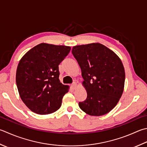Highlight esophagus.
<instances>
[{
  "label": "esophagus",
  "instance_id": "34e87169",
  "mask_svg": "<svg viewBox=\"0 0 147 147\" xmlns=\"http://www.w3.org/2000/svg\"><path fill=\"white\" fill-rule=\"evenodd\" d=\"M71 87L73 88V89H75V88L77 87V84H76V83H73V84L71 85Z\"/></svg>",
  "mask_w": 147,
  "mask_h": 147
}]
</instances>
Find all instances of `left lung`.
<instances>
[{
    "instance_id": "obj_1",
    "label": "left lung",
    "mask_w": 147,
    "mask_h": 147,
    "mask_svg": "<svg viewBox=\"0 0 147 147\" xmlns=\"http://www.w3.org/2000/svg\"><path fill=\"white\" fill-rule=\"evenodd\" d=\"M72 53L82 70L87 97L79 102L82 111L91 116H101L115 107L121 97L125 70L121 60L100 43L73 47Z\"/></svg>"
}]
</instances>
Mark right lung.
I'll list each match as a JSON object with an SVG mask.
<instances>
[{
  "label": "right lung",
  "mask_w": 147,
  "mask_h": 147,
  "mask_svg": "<svg viewBox=\"0 0 147 147\" xmlns=\"http://www.w3.org/2000/svg\"><path fill=\"white\" fill-rule=\"evenodd\" d=\"M70 47L41 43L27 51L17 67L16 82L24 104L39 115L58 110L69 86L59 80V65Z\"/></svg>",
  "instance_id": "add662e5"
}]
</instances>
